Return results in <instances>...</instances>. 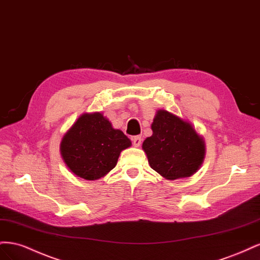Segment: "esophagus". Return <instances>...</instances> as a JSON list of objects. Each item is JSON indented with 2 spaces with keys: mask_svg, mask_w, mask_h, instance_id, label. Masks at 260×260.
<instances>
[{
  "mask_svg": "<svg viewBox=\"0 0 260 260\" xmlns=\"http://www.w3.org/2000/svg\"><path fill=\"white\" fill-rule=\"evenodd\" d=\"M132 142H133V145H135L136 147H139L141 145V143H142V138H141L140 136L132 138Z\"/></svg>",
  "mask_w": 260,
  "mask_h": 260,
  "instance_id": "34e87169",
  "label": "esophagus"
}]
</instances>
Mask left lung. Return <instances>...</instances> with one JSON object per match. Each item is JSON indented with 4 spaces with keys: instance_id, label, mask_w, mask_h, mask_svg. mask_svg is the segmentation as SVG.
I'll use <instances>...</instances> for the list:
<instances>
[{
    "instance_id": "obj_1",
    "label": "left lung",
    "mask_w": 260,
    "mask_h": 260,
    "mask_svg": "<svg viewBox=\"0 0 260 260\" xmlns=\"http://www.w3.org/2000/svg\"><path fill=\"white\" fill-rule=\"evenodd\" d=\"M153 135L142 144L152 169L166 180L188 178L205 158V140L193 124L166 109H158L152 122Z\"/></svg>"
}]
</instances>
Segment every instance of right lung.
<instances>
[{"mask_svg":"<svg viewBox=\"0 0 260 260\" xmlns=\"http://www.w3.org/2000/svg\"><path fill=\"white\" fill-rule=\"evenodd\" d=\"M130 146L128 137L103 114L84 113L62 137L60 155L74 175L94 181L114 169L120 153Z\"/></svg>","mask_w":260,"mask_h":260,"instance_id":"1","label":"right lung"}]
</instances>
